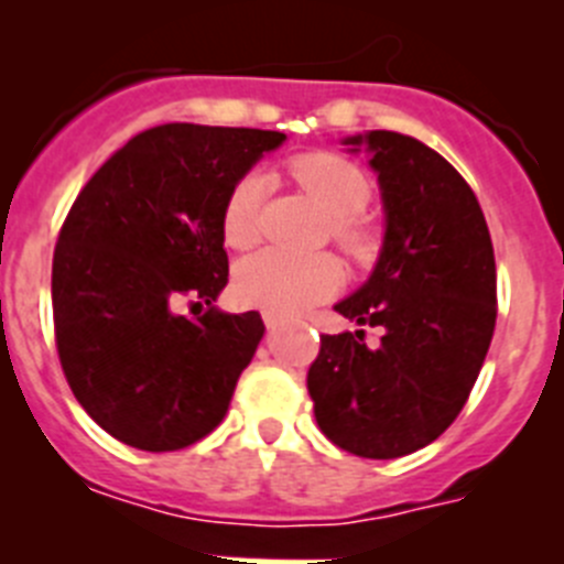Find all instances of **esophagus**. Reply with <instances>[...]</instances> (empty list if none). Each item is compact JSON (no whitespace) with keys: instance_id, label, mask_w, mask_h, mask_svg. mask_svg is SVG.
I'll return each mask as SVG.
<instances>
[{"instance_id":"34e87169","label":"esophagus","mask_w":564,"mask_h":564,"mask_svg":"<svg viewBox=\"0 0 564 564\" xmlns=\"http://www.w3.org/2000/svg\"><path fill=\"white\" fill-rule=\"evenodd\" d=\"M262 322H265V327L268 330H273V327H279L282 325V316H276V313H262Z\"/></svg>"}]
</instances>
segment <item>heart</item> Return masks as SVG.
I'll return each mask as SVG.
<instances>
[{
    "mask_svg": "<svg viewBox=\"0 0 564 564\" xmlns=\"http://www.w3.org/2000/svg\"><path fill=\"white\" fill-rule=\"evenodd\" d=\"M293 181L330 214V237L352 259L372 257L378 246L376 228L361 212L370 203L372 186L367 174L341 154L311 152L291 163ZM271 177L251 169L234 181L223 203V237L231 248H251L262 226V203ZM341 288V265L330 253H288L279 248L251 253L234 273V291L246 305L276 316L307 311Z\"/></svg>",
    "mask_w": 564,
    "mask_h": 564,
    "instance_id": "1",
    "label": "heart"
}]
</instances>
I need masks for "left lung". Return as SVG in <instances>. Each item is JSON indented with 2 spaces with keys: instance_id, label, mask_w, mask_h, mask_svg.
Masks as SVG:
<instances>
[{
  "instance_id": "left-lung-1",
  "label": "left lung",
  "mask_w": 564,
  "mask_h": 564,
  "mask_svg": "<svg viewBox=\"0 0 564 564\" xmlns=\"http://www.w3.org/2000/svg\"><path fill=\"white\" fill-rule=\"evenodd\" d=\"M344 143L370 149L387 234L372 276L336 311L383 336L376 347L364 330L322 336L307 392L327 441L392 460L466 406L495 336V248L475 192L435 149L387 129Z\"/></svg>"
}]
</instances>
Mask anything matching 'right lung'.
I'll return each instance as SVG.
<instances>
[{
  "label": "right lung",
  "instance_id": "right-lung-1",
  "mask_svg": "<svg viewBox=\"0 0 564 564\" xmlns=\"http://www.w3.org/2000/svg\"><path fill=\"white\" fill-rule=\"evenodd\" d=\"M285 141L246 127L163 123L134 134L78 192L53 253V325L64 378L127 446L186 449L220 426L265 325L220 313L223 203ZM209 305L197 319L176 307Z\"/></svg>",
  "mask_w": 564,
  "mask_h": 564
}]
</instances>
